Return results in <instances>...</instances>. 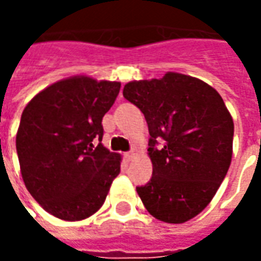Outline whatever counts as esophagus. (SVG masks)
<instances>
[{
  "label": "esophagus",
  "instance_id": "1",
  "mask_svg": "<svg viewBox=\"0 0 261 261\" xmlns=\"http://www.w3.org/2000/svg\"><path fill=\"white\" fill-rule=\"evenodd\" d=\"M136 155H137V151L134 149V148H133L131 151H128V152L124 153V156H125V159H127V161H131V159H134V158H136Z\"/></svg>",
  "mask_w": 261,
  "mask_h": 261
}]
</instances>
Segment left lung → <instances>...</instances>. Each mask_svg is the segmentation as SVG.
<instances>
[{
	"mask_svg": "<svg viewBox=\"0 0 261 261\" xmlns=\"http://www.w3.org/2000/svg\"><path fill=\"white\" fill-rule=\"evenodd\" d=\"M149 130L152 177L137 193L147 211L183 224L207 207L229 169L233 120L218 92L201 80L168 72L161 80L125 84Z\"/></svg>",
	"mask_w": 261,
	"mask_h": 261,
	"instance_id": "obj_1",
	"label": "left lung"
}]
</instances>
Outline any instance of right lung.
Instances as JSON below:
<instances>
[{
	"instance_id": "1",
	"label": "right lung",
	"mask_w": 261,
	"mask_h": 261,
	"mask_svg": "<svg viewBox=\"0 0 261 261\" xmlns=\"http://www.w3.org/2000/svg\"><path fill=\"white\" fill-rule=\"evenodd\" d=\"M119 91L120 82L71 76L26 105L16 133L22 179L32 197L57 218L91 217L120 173L121 156L100 142L103 116Z\"/></svg>"
}]
</instances>
